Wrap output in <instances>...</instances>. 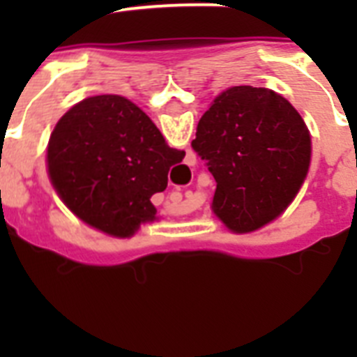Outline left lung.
Wrapping results in <instances>:
<instances>
[{
  "mask_svg": "<svg viewBox=\"0 0 357 357\" xmlns=\"http://www.w3.org/2000/svg\"><path fill=\"white\" fill-rule=\"evenodd\" d=\"M191 146L216 181L214 214L239 234L275 220L296 197L311 162L302 116L280 94L252 85L216 96Z\"/></svg>",
  "mask_w": 357,
  "mask_h": 357,
  "instance_id": "left-lung-1",
  "label": "left lung"
}]
</instances>
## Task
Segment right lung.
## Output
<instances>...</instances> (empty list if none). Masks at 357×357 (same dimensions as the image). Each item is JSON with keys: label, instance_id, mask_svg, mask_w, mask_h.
Masks as SVG:
<instances>
[{"label": "right lung", "instance_id": "right-lung-1", "mask_svg": "<svg viewBox=\"0 0 357 357\" xmlns=\"http://www.w3.org/2000/svg\"><path fill=\"white\" fill-rule=\"evenodd\" d=\"M185 151L169 148L139 107L118 94L82 100L56 123L48 173L66 206L84 222L119 238L155 220L151 195Z\"/></svg>", "mask_w": 357, "mask_h": 357}]
</instances>
